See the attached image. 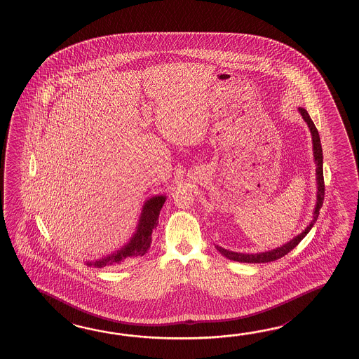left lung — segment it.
<instances>
[{
  "instance_id": "obj_1",
  "label": "left lung",
  "mask_w": 359,
  "mask_h": 359,
  "mask_svg": "<svg viewBox=\"0 0 359 359\" xmlns=\"http://www.w3.org/2000/svg\"><path fill=\"white\" fill-rule=\"evenodd\" d=\"M299 113L303 116L305 123L308 124L309 130H311V135H312L313 141V156H314V163H316V180H317V201H316V206L313 210V219L309 223V226L302 232L299 233L298 236L294 237L289 243L283 244L280 248H276L273 250L269 252H257V254H245V252H231L227 249H223L221 246H215L217 250L221 252L223 257H226L227 259L235 260V262H240V263H268V262H273V260L280 259L283 258V255H286L287 252H291L297 245L306 236V233L312 229L313 224L317 221L318 215H320V209L323 204V198H325V181H323V155H322V146H320V135L318 130L316 128L314 123H313L311 116L308 114V111L299 107Z\"/></svg>"
}]
</instances>
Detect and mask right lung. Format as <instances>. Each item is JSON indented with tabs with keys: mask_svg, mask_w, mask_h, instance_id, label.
Here are the masks:
<instances>
[{
	"mask_svg": "<svg viewBox=\"0 0 359 359\" xmlns=\"http://www.w3.org/2000/svg\"><path fill=\"white\" fill-rule=\"evenodd\" d=\"M165 198H167L165 195H156L146 200L140 214L137 227L133 236L130 237V241L122 246L119 250L111 252L104 258H100L95 262L86 260V266L96 268L109 267V266L121 264L123 262L145 255L153 240L151 236L153 231L156 229L159 223V214L165 203Z\"/></svg>",
	"mask_w": 359,
	"mask_h": 359,
	"instance_id": "add662e5",
	"label": "right lung"
}]
</instances>
